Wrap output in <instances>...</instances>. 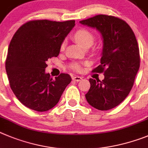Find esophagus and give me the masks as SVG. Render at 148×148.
Returning <instances> with one entry per match:
<instances>
[{
    "instance_id": "34e87169",
    "label": "esophagus",
    "mask_w": 148,
    "mask_h": 148,
    "mask_svg": "<svg viewBox=\"0 0 148 148\" xmlns=\"http://www.w3.org/2000/svg\"><path fill=\"white\" fill-rule=\"evenodd\" d=\"M72 79L74 81H75V82H79V81H80L82 79V77H79V76H75V77H72Z\"/></svg>"
}]
</instances>
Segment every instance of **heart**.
Returning <instances> with one entry per match:
<instances>
[{
    "instance_id": "obj_1",
    "label": "heart",
    "mask_w": 148,
    "mask_h": 148,
    "mask_svg": "<svg viewBox=\"0 0 148 148\" xmlns=\"http://www.w3.org/2000/svg\"><path fill=\"white\" fill-rule=\"evenodd\" d=\"M74 40L77 41L79 44H80L82 47L86 48L87 46H90L93 44L94 39H95V36L91 32L86 29H78L74 34ZM64 49V42L61 45V49ZM84 62H73L71 64L69 65L70 69H72L73 71H77L79 72L82 70V66L84 65Z\"/></svg>"
}]
</instances>
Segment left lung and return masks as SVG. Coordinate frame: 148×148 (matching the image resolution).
Wrapping results in <instances>:
<instances>
[{"label": "left lung", "instance_id": "1", "mask_svg": "<svg viewBox=\"0 0 148 148\" xmlns=\"http://www.w3.org/2000/svg\"><path fill=\"white\" fill-rule=\"evenodd\" d=\"M79 23L96 28L103 38L100 65L92 72L104 73L105 78L89 79L86 98L98 110H110L125 99L134 86L140 66L136 38L127 23L114 16L98 14Z\"/></svg>", "mask_w": 148, "mask_h": 148}]
</instances>
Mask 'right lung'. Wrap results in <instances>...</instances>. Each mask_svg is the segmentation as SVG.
I'll list each match as a JSON object with an SVG mask.
<instances>
[{
  "label": "right lung",
  "mask_w": 148,
  "mask_h": 148,
  "mask_svg": "<svg viewBox=\"0 0 148 148\" xmlns=\"http://www.w3.org/2000/svg\"><path fill=\"white\" fill-rule=\"evenodd\" d=\"M75 21L34 20L23 24L8 49L6 71L9 85L18 100L37 111H46L58 104L71 81L68 74L53 80L45 73L48 59L58 57L60 46Z\"/></svg>",
  "instance_id": "1"
}]
</instances>
